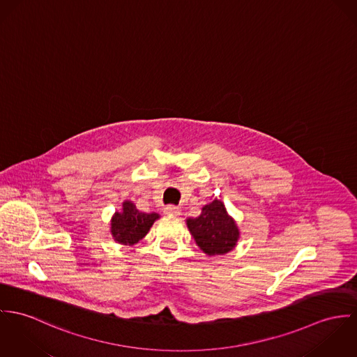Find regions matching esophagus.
<instances>
[{
  "instance_id": "esophagus-1",
  "label": "esophagus",
  "mask_w": 357,
  "mask_h": 357,
  "mask_svg": "<svg viewBox=\"0 0 357 357\" xmlns=\"http://www.w3.org/2000/svg\"><path fill=\"white\" fill-rule=\"evenodd\" d=\"M164 212L167 215H174V216H179L181 215V208L175 206V205H168L164 208Z\"/></svg>"
}]
</instances>
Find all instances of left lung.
Returning <instances> with one entry per match:
<instances>
[{
    "instance_id": "left-lung-1",
    "label": "left lung",
    "mask_w": 357,
    "mask_h": 357,
    "mask_svg": "<svg viewBox=\"0 0 357 357\" xmlns=\"http://www.w3.org/2000/svg\"><path fill=\"white\" fill-rule=\"evenodd\" d=\"M186 225L198 248L208 256L231 252L241 236L237 222L218 198L204 205L197 218H188Z\"/></svg>"
}]
</instances>
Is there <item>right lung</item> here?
I'll return each instance as SVG.
<instances>
[{"instance_id":"obj_1","label":"right lung","mask_w":357,"mask_h":357,"mask_svg":"<svg viewBox=\"0 0 357 357\" xmlns=\"http://www.w3.org/2000/svg\"><path fill=\"white\" fill-rule=\"evenodd\" d=\"M160 219L156 212H141L130 199L121 202V209L111 218V236L121 245H134L145 237L153 223Z\"/></svg>"}]
</instances>
